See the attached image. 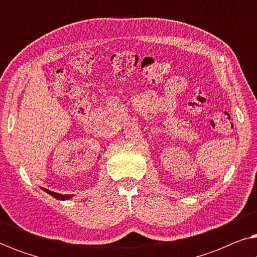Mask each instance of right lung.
<instances>
[{"label": "right lung", "mask_w": 257, "mask_h": 257, "mask_svg": "<svg viewBox=\"0 0 257 257\" xmlns=\"http://www.w3.org/2000/svg\"><path fill=\"white\" fill-rule=\"evenodd\" d=\"M42 189L47 192L48 194H50L51 196H54V198L57 199V200H68V199H71V198H72V195H69V194L63 195V194H58V193H55V192L49 191V189H45V188H42Z\"/></svg>", "instance_id": "add662e5"}]
</instances>
